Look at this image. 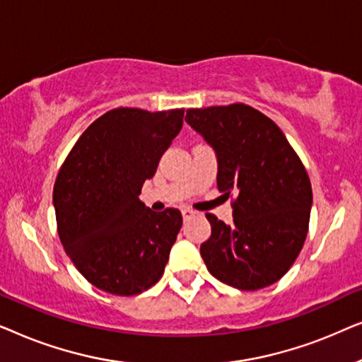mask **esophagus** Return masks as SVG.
<instances>
[{
  "label": "esophagus",
  "mask_w": 362,
  "mask_h": 362,
  "mask_svg": "<svg viewBox=\"0 0 362 362\" xmlns=\"http://www.w3.org/2000/svg\"><path fill=\"white\" fill-rule=\"evenodd\" d=\"M181 214H182V217H185V219H189V217L194 216L196 212L192 211V209H182V211H181Z\"/></svg>",
  "instance_id": "1"
}]
</instances>
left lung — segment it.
I'll use <instances>...</instances> for the list:
<instances>
[{"instance_id": "left-lung-1", "label": "left lung", "mask_w": 362, "mask_h": 362, "mask_svg": "<svg viewBox=\"0 0 362 362\" xmlns=\"http://www.w3.org/2000/svg\"><path fill=\"white\" fill-rule=\"evenodd\" d=\"M186 122L214 148L219 191L235 196L230 226L206 214L207 270L239 290L275 284L308 234L313 192L303 163L279 125L245 103L189 108Z\"/></svg>"}]
</instances>
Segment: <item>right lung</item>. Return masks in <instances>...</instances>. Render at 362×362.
Wrapping results in <instances>:
<instances>
[{
	"label": "right lung",
	"mask_w": 362,
	"mask_h": 362,
	"mask_svg": "<svg viewBox=\"0 0 362 362\" xmlns=\"http://www.w3.org/2000/svg\"><path fill=\"white\" fill-rule=\"evenodd\" d=\"M182 117V108H113L82 133L61 166L52 194L59 239L98 290L138 295L165 272L182 216L173 207L151 211L138 196Z\"/></svg>",
	"instance_id": "1"
}]
</instances>
